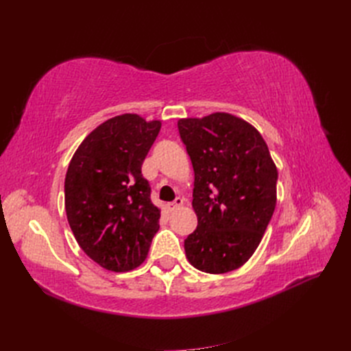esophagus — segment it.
<instances>
[{
	"label": "esophagus",
	"mask_w": 351,
	"mask_h": 351,
	"mask_svg": "<svg viewBox=\"0 0 351 351\" xmlns=\"http://www.w3.org/2000/svg\"><path fill=\"white\" fill-rule=\"evenodd\" d=\"M183 202H184V200H183V197H180V196H178V197H176V199H174V202H169V204H167V205H165V208H167V210H168V212H173V210H176L177 208L182 206V205H183Z\"/></svg>",
	"instance_id": "obj_1"
}]
</instances>
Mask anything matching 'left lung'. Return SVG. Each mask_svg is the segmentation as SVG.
Returning <instances> with one entry per match:
<instances>
[{"label": "left lung", "instance_id": "left-lung-1", "mask_svg": "<svg viewBox=\"0 0 351 351\" xmlns=\"http://www.w3.org/2000/svg\"><path fill=\"white\" fill-rule=\"evenodd\" d=\"M177 127L195 171L197 227L184 240L186 256L202 272L237 269L272 218L277 167L261 133L231 114L178 120Z\"/></svg>", "mask_w": 351, "mask_h": 351}]
</instances>
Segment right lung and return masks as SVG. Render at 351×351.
<instances>
[{"label":"right lung","instance_id":"add662e5","mask_svg":"<svg viewBox=\"0 0 351 351\" xmlns=\"http://www.w3.org/2000/svg\"><path fill=\"white\" fill-rule=\"evenodd\" d=\"M161 121L123 114L98 125L73 155L66 212L79 246L102 268L130 271L146 259L159 228L142 164Z\"/></svg>","mask_w":351,"mask_h":351}]
</instances>
